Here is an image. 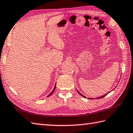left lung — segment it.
Returning <instances> with one entry per match:
<instances>
[{"instance_id": "obj_1", "label": "left lung", "mask_w": 133, "mask_h": 133, "mask_svg": "<svg viewBox=\"0 0 133 133\" xmlns=\"http://www.w3.org/2000/svg\"><path fill=\"white\" fill-rule=\"evenodd\" d=\"M77 90V89H76ZM77 92L79 94H80V95L81 96H82V97H84V98H86V97H85V96H84V95H82V94H81V93H79V91L77 90ZM108 93H109H109H108L107 94H105V95H104V96H101V97H97V99H98V98H103V97H104L105 96H107V94H108ZM88 99H94L93 98H88Z\"/></svg>"}]
</instances>
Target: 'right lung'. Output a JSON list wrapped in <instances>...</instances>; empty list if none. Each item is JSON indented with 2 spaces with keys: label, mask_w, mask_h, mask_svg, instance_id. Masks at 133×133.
<instances>
[{
  "label": "right lung",
  "mask_w": 133,
  "mask_h": 133,
  "mask_svg": "<svg viewBox=\"0 0 133 133\" xmlns=\"http://www.w3.org/2000/svg\"><path fill=\"white\" fill-rule=\"evenodd\" d=\"M56 84H55V87H54V90H53L52 91V92H51V93H50V94H49V95H48V96H47V97H49V96H51V94H53V93H54V91H55V88H56Z\"/></svg>",
  "instance_id": "obj_1"
}]
</instances>
